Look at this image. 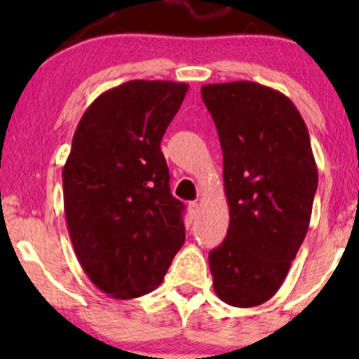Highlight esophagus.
<instances>
[{
    "label": "esophagus",
    "mask_w": 359,
    "mask_h": 359,
    "mask_svg": "<svg viewBox=\"0 0 359 359\" xmlns=\"http://www.w3.org/2000/svg\"><path fill=\"white\" fill-rule=\"evenodd\" d=\"M188 209H189L191 215H198V212H199V203H198V201H193V203H189Z\"/></svg>",
    "instance_id": "esophagus-1"
}]
</instances>
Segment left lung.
I'll return each mask as SVG.
<instances>
[{"instance_id": "obj_1", "label": "left lung", "mask_w": 359, "mask_h": 359, "mask_svg": "<svg viewBox=\"0 0 359 359\" xmlns=\"http://www.w3.org/2000/svg\"><path fill=\"white\" fill-rule=\"evenodd\" d=\"M201 96L224 155L227 237L209 253L214 291L233 307L271 299L311 224L318 171L302 116L281 91L214 83Z\"/></svg>"}]
</instances>
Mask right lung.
Listing matches in <instances>:
<instances>
[{
  "label": "right lung",
  "instance_id": "1",
  "mask_svg": "<svg viewBox=\"0 0 359 359\" xmlns=\"http://www.w3.org/2000/svg\"><path fill=\"white\" fill-rule=\"evenodd\" d=\"M188 85L132 80L96 97L63 166V205L76 258L114 299L145 296L184 243L183 203L170 193L160 144Z\"/></svg>",
  "mask_w": 359,
  "mask_h": 359
}]
</instances>
